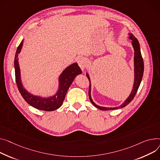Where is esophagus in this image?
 I'll return each mask as SVG.
<instances>
[{
    "label": "esophagus",
    "mask_w": 160,
    "mask_h": 160,
    "mask_svg": "<svg viewBox=\"0 0 160 160\" xmlns=\"http://www.w3.org/2000/svg\"><path fill=\"white\" fill-rule=\"evenodd\" d=\"M77 63L82 70H83L85 68H86V60H85L84 58L80 57V58H78Z\"/></svg>",
    "instance_id": "34e87169"
}]
</instances>
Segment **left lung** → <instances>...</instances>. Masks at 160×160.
I'll return each mask as SVG.
<instances>
[{"label":"left lung","mask_w":160,"mask_h":160,"mask_svg":"<svg viewBox=\"0 0 160 160\" xmlns=\"http://www.w3.org/2000/svg\"><path fill=\"white\" fill-rule=\"evenodd\" d=\"M130 38L132 40V44L133 46L134 49V86L132 90L131 91V94L128 97L124 103L121 105L119 107L117 108H103L100 107L97 105H96L93 101L92 100L91 97V82H90V78L88 75V74H86V76L89 81V97L91 102L92 104L96 107L97 108L102 110V111H109V110H114V109H118L120 108H122L125 107L127 105H128L134 98L135 95L138 91V88L140 87V85L143 77V71H144V63H143V60L140 51V44L139 42L136 39V38L132 34L129 33Z\"/></svg>","instance_id":"obj_1"}]
</instances>
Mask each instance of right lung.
Here are the masks:
<instances>
[{
	"label": "right lung",
	"mask_w": 160,
	"mask_h": 160,
	"mask_svg": "<svg viewBox=\"0 0 160 160\" xmlns=\"http://www.w3.org/2000/svg\"><path fill=\"white\" fill-rule=\"evenodd\" d=\"M23 40L17 48L15 57V80L17 86L20 93L22 95L26 102L32 107L37 109L52 111L58 109L62 105L63 100L65 99L67 91L70 87L72 81L78 74L82 73V71L77 63H74L68 67L60 74L59 78V89L57 94L54 97L48 98H43L29 94L23 88L20 80V72L18 62V55L20 52L23 45Z\"/></svg>",
	"instance_id": "obj_1"
}]
</instances>
